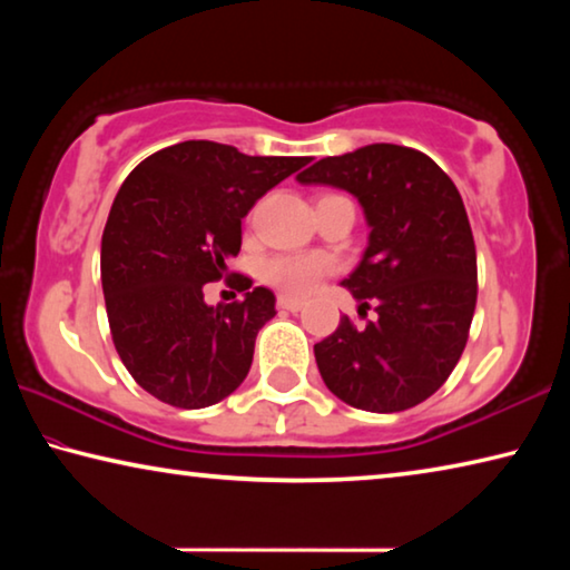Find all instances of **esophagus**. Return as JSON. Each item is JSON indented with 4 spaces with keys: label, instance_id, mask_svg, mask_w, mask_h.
Segmentation results:
<instances>
[{
    "label": "esophagus",
    "instance_id": "obj_1",
    "mask_svg": "<svg viewBox=\"0 0 570 570\" xmlns=\"http://www.w3.org/2000/svg\"><path fill=\"white\" fill-rule=\"evenodd\" d=\"M278 308H286V312H302L304 302L302 298H292V296H278Z\"/></svg>",
    "mask_w": 570,
    "mask_h": 570
}]
</instances>
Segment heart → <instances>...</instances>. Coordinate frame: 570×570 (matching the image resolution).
Wrapping results in <instances>:
<instances>
[{
    "label": "heart",
    "mask_w": 570,
    "mask_h": 570,
    "mask_svg": "<svg viewBox=\"0 0 570 570\" xmlns=\"http://www.w3.org/2000/svg\"><path fill=\"white\" fill-rule=\"evenodd\" d=\"M332 272L334 264L326 256H278L266 264L264 276L268 284L278 286L284 294L306 296Z\"/></svg>",
    "instance_id": "1"
}]
</instances>
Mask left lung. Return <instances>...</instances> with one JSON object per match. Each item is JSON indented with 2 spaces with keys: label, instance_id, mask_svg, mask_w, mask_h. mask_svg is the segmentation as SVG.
Segmentation results:
<instances>
[{
  "label": "left lung",
  "instance_id": "8db88e82",
  "mask_svg": "<svg viewBox=\"0 0 570 570\" xmlns=\"http://www.w3.org/2000/svg\"><path fill=\"white\" fill-rule=\"evenodd\" d=\"M360 200L370 240L342 286L377 320L342 316L314 344L322 380L366 412H402L435 394L465 350L478 302V258L455 183L420 150L372 142L298 173Z\"/></svg>",
  "mask_w": 570,
  "mask_h": 570
}]
</instances>
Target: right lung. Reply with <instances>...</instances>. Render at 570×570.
I'll list each match as a JSON object with an SVG mask.
<instances>
[{
	"label": "right lung",
	"instance_id": "obj_1",
	"mask_svg": "<svg viewBox=\"0 0 570 570\" xmlns=\"http://www.w3.org/2000/svg\"><path fill=\"white\" fill-rule=\"evenodd\" d=\"M306 163L186 140L125 178L102 230V294L125 370L156 400L200 410L246 380L276 296L240 276L244 302L208 306L204 284L240 250L250 206Z\"/></svg>",
	"mask_w": 570,
	"mask_h": 570
}]
</instances>
